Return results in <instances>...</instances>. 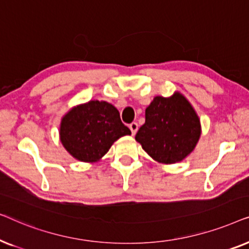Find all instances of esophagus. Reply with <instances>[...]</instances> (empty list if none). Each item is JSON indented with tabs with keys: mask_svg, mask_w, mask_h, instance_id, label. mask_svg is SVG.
<instances>
[{
	"mask_svg": "<svg viewBox=\"0 0 249 249\" xmlns=\"http://www.w3.org/2000/svg\"><path fill=\"white\" fill-rule=\"evenodd\" d=\"M129 128H130L131 134L135 135L136 132H137V130H138V124H137V122H132V124H129Z\"/></svg>",
	"mask_w": 249,
	"mask_h": 249,
	"instance_id": "obj_1",
	"label": "esophagus"
}]
</instances>
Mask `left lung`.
<instances>
[{
	"instance_id": "1",
	"label": "left lung",
	"mask_w": 249,
	"mask_h": 249,
	"mask_svg": "<svg viewBox=\"0 0 249 249\" xmlns=\"http://www.w3.org/2000/svg\"><path fill=\"white\" fill-rule=\"evenodd\" d=\"M200 131L198 115L188 100L177 91L171 97H154L135 138L153 160L173 164L194 151Z\"/></svg>"
}]
</instances>
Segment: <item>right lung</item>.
Segmentation results:
<instances>
[{
	"instance_id": "1",
	"label": "right lung",
	"mask_w": 249,
	"mask_h": 249,
	"mask_svg": "<svg viewBox=\"0 0 249 249\" xmlns=\"http://www.w3.org/2000/svg\"><path fill=\"white\" fill-rule=\"evenodd\" d=\"M130 129L120 113L105 101H89L71 108L61 120L60 139L70 155L81 162H97L112 144Z\"/></svg>"
}]
</instances>
